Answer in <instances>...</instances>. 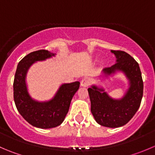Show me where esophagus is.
Here are the masks:
<instances>
[{"label": "esophagus", "instance_id": "esophagus-1", "mask_svg": "<svg viewBox=\"0 0 155 155\" xmlns=\"http://www.w3.org/2000/svg\"><path fill=\"white\" fill-rule=\"evenodd\" d=\"M89 84H90V80L88 79V78H84V79H82L80 82V85L82 87L88 86Z\"/></svg>", "mask_w": 155, "mask_h": 155}]
</instances>
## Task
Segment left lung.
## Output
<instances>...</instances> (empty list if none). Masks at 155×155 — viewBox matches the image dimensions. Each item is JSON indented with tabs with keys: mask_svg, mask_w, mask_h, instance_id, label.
Returning a JSON list of instances; mask_svg holds the SVG:
<instances>
[{
	"mask_svg": "<svg viewBox=\"0 0 155 155\" xmlns=\"http://www.w3.org/2000/svg\"><path fill=\"white\" fill-rule=\"evenodd\" d=\"M116 57V64L103 69L107 77L117 72L124 73L129 81V88L120 99L111 97L103 88L91 85L88 88L91 112L96 122L109 128H117L127 124L140 107L143 95V81L139 64L129 54L122 51H111Z\"/></svg>",
	"mask_w": 155,
	"mask_h": 155,
	"instance_id": "8db88e82",
	"label": "left lung"
}]
</instances>
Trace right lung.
<instances>
[{
    "label": "right lung",
    "mask_w": 155,
    "mask_h": 155,
    "mask_svg": "<svg viewBox=\"0 0 155 155\" xmlns=\"http://www.w3.org/2000/svg\"><path fill=\"white\" fill-rule=\"evenodd\" d=\"M56 54L47 50L33 51L19 62L13 82L15 104L22 117L33 127L50 129L58 127L64 120L73 95L79 88V82L64 83L54 97L47 101H38L28 94L25 78L27 72L37 61H45Z\"/></svg>",
    "instance_id": "right-lung-1"
}]
</instances>
